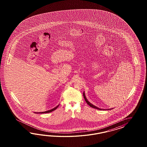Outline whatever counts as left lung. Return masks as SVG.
Instances as JSON below:
<instances>
[{"instance_id": "1", "label": "left lung", "mask_w": 147, "mask_h": 147, "mask_svg": "<svg viewBox=\"0 0 147 147\" xmlns=\"http://www.w3.org/2000/svg\"><path fill=\"white\" fill-rule=\"evenodd\" d=\"M83 95H84V98H85V101H86V103L89 105L90 107H92V108H95V109H98V110H104V109H100V108H98V107H96V106H94L93 105H92V103H90L89 102V101L87 100V99L86 98V97L85 96V93L84 92V94H83Z\"/></svg>"}]
</instances>
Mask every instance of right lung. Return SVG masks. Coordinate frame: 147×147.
<instances>
[{
	"mask_svg": "<svg viewBox=\"0 0 147 147\" xmlns=\"http://www.w3.org/2000/svg\"><path fill=\"white\" fill-rule=\"evenodd\" d=\"M59 105H58L57 106V107H54V108H53L52 109H51V110H49V111H44V112H40V113H39V114H44V113H50V112H52V111H54V110H55L57 108H58V106H59Z\"/></svg>",
	"mask_w": 147,
	"mask_h": 147,
	"instance_id": "add662e5",
	"label": "right lung"
}]
</instances>
